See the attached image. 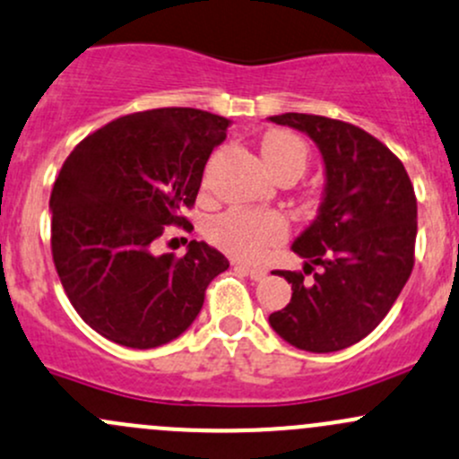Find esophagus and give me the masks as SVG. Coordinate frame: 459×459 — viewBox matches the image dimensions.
<instances>
[{
	"mask_svg": "<svg viewBox=\"0 0 459 459\" xmlns=\"http://www.w3.org/2000/svg\"><path fill=\"white\" fill-rule=\"evenodd\" d=\"M233 266H235V270H242V273L248 274V277H250V279H255V281H262V279L266 277V274H268V270H266V268L248 266V264H239V262H235Z\"/></svg>",
	"mask_w": 459,
	"mask_h": 459,
	"instance_id": "obj_1",
	"label": "esophagus"
}]
</instances>
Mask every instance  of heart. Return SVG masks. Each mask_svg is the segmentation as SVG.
<instances>
[{
	"mask_svg": "<svg viewBox=\"0 0 459 459\" xmlns=\"http://www.w3.org/2000/svg\"><path fill=\"white\" fill-rule=\"evenodd\" d=\"M262 156L273 176H301L307 167V147L297 134L273 129L262 141ZM290 224L277 211L230 209L209 224V239L239 259H259L281 244Z\"/></svg>",
	"mask_w": 459,
	"mask_h": 459,
	"instance_id": "b5f03b06",
	"label": "heart"
}]
</instances>
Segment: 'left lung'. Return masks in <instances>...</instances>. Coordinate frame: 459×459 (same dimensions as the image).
<instances>
[{"label":"left lung","instance_id":"left-lung-1","mask_svg":"<svg viewBox=\"0 0 459 459\" xmlns=\"http://www.w3.org/2000/svg\"><path fill=\"white\" fill-rule=\"evenodd\" d=\"M270 120L316 143L327 182L321 213L292 244L307 264L274 273L292 299L268 321L299 350H345L376 330L411 274L416 193L398 156L356 125L292 112Z\"/></svg>","mask_w":459,"mask_h":459}]
</instances>
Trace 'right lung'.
I'll return each mask as SVG.
<instances>
[{
	"label": "right lung",
	"instance_id": "1",
	"mask_svg": "<svg viewBox=\"0 0 459 459\" xmlns=\"http://www.w3.org/2000/svg\"><path fill=\"white\" fill-rule=\"evenodd\" d=\"M224 116L160 108L120 116L67 156L50 195L52 262L79 316L114 343L149 350L200 315L229 259L204 242L182 257L153 255L167 226L193 224L206 160L226 138Z\"/></svg>",
	"mask_w": 459,
	"mask_h": 459
}]
</instances>
